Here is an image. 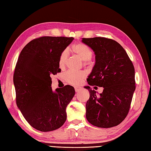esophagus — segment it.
Segmentation results:
<instances>
[{
  "label": "esophagus",
  "mask_w": 151,
  "mask_h": 151,
  "mask_svg": "<svg viewBox=\"0 0 151 151\" xmlns=\"http://www.w3.org/2000/svg\"><path fill=\"white\" fill-rule=\"evenodd\" d=\"M75 90L76 92H78L79 90H81V88H79V87H75Z\"/></svg>",
  "instance_id": "esophagus-1"
}]
</instances>
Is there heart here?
<instances>
[{"label": "heart", "mask_w": 151, "mask_h": 151, "mask_svg": "<svg viewBox=\"0 0 151 151\" xmlns=\"http://www.w3.org/2000/svg\"><path fill=\"white\" fill-rule=\"evenodd\" d=\"M72 50L75 54L83 61H89L93 55V52L89 46L83 43H76L72 46ZM68 51L63 50L59 60V65L60 68H64L67 61ZM86 74L84 71H74L69 70L65 74V81L70 84L78 85L85 79Z\"/></svg>", "instance_id": "heart-1"}]
</instances>
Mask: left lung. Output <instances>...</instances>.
<instances>
[{
  "label": "left lung",
  "mask_w": 151,
  "mask_h": 151,
  "mask_svg": "<svg viewBox=\"0 0 151 151\" xmlns=\"http://www.w3.org/2000/svg\"><path fill=\"white\" fill-rule=\"evenodd\" d=\"M82 42L93 50L96 63L87 82L103 87L101 93L89 86L86 117L91 124L109 128L125 119L135 90V69L125 50L116 41L104 37L83 38Z\"/></svg>",
  "instance_id": "1"
}]
</instances>
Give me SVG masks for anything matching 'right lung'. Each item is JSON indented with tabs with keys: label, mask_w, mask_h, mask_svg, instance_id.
<instances>
[{
	"label": "right lung",
	"mask_w": 151,
	"mask_h": 151,
	"mask_svg": "<svg viewBox=\"0 0 151 151\" xmlns=\"http://www.w3.org/2000/svg\"><path fill=\"white\" fill-rule=\"evenodd\" d=\"M74 38L42 37L23 48L14 74L16 104L32 128L41 132L60 128L67 119L66 107L75 96L70 85L52 90V75L61 72V52Z\"/></svg>",
	"instance_id": "1"
}]
</instances>
